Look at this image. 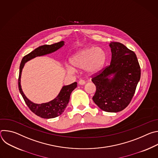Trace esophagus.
I'll return each mask as SVG.
<instances>
[{"instance_id":"esophagus-1","label":"esophagus","mask_w":158,"mask_h":158,"mask_svg":"<svg viewBox=\"0 0 158 158\" xmlns=\"http://www.w3.org/2000/svg\"><path fill=\"white\" fill-rule=\"evenodd\" d=\"M85 81H84V80H82V79H81V80H80V81H79V84L80 85H84V84H85Z\"/></svg>"}]
</instances>
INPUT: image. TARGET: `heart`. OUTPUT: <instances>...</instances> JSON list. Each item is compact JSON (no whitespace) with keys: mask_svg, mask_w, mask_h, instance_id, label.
<instances>
[{"mask_svg":"<svg viewBox=\"0 0 158 158\" xmlns=\"http://www.w3.org/2000/svg\"><path fill=\"white\" fill-rule=\"evenodd\" d=\"M107 56L101 48L87 47L76 53L71 59V63L74 68L85 69L89 74H94L102 69L106 62ZM69 73H74L71 66H67Z\"/></svg>","mask_w":158,"mask_h":158,"instance_id":"1","label":"heart"}]
</instances>
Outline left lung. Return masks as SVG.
<instances>
[{"instance_id":"obj_1","label":"left lung","mask_w":158,"mask_h":158,"mask_svg":"<svg viewBox=\"0 0 158 158\" xmlns=\"http://www.w3.org/2000/svg\"><path fill=\"white\" fill-rule=\"evenodd\" d=\"M109 65L92 78L96 87L93 98L102 110L118 112L130 103L141 77L136 55L120 42H110Z\"/></svg>"}]
</instances>
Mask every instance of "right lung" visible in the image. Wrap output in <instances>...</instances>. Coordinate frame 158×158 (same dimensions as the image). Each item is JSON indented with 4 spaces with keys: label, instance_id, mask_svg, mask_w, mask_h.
Instances as JSON below:
<instances>
[{
    "label": "right lung",
    "instance_id": "obj_1",
    "mask_svg": "<svg viewBox=\"0 0 158 158\" xmlns=\"http://www.w3.org/2000/svg\"><path fill=\"white\" fill-rule=\"evenodd\" d=\"M64 45V42L60 41L51 45H44V46H39L22 58L20 65L19 76L18 79L19 91L26 104L27 105L31 110L37 116L44 119L54 118L62 114V112L64 111L67 106V104L69 103L71 93L77 87V82H75L69 85H64L58 96L53 100L48 102L42 103L40 104H35L27 99L23 91H22L20 85L22 71L25 65V63L27 61L37 56H42L54 52L62 48Z\"/></svg>",
    "mask_w": 158,
    "mask_h": 158
}]
</instances>
